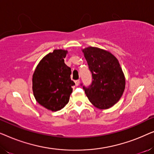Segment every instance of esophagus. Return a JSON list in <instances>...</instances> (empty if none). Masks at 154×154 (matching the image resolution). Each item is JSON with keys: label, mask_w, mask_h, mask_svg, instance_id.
<instances>
[{"label": "esophagus", "mask_w": 154, "mask_h": 154, "mask_svg": "<svg viewBox=\"0 0 154 154\" xmlns=\"http://www.w3.org/2000/svg\"><path fill=\"white\" fill-rule=\"evenodd\" d=\"M75 84L76 86L79 85L80 84V80H76V81H75Z\"/></svg>", "instance_id": "esophagus-1"}]
</instances>
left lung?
I'll return each mask as SVG.
<instances>
[{
	"label": "left lung",
	"mask_w": 154,
	"mask_h": 154,
	"mask_svg": "<svg viewBox=\"0 0 154 154\" xmlns=\"http://www.w3.org/2000/svg\"><path fill=\"white\" fill-rule=\"evenodd\" d=\"M92 81L83 90L90 102L101 109H109L119 102L125 86L123 71L117 59L106 50L89 47L83 50Z\"/></svg>",
	"instance_id": "left-lung-1"
}]
</instances>
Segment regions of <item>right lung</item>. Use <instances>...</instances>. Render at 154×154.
<instances>
[{"label": "right lung", "instance_id": "obj_1", "mask_svg": "<svg viewBox=\"0 0 154 154\" xmlns=\"http://www.w3.org/2000/svg\"><path fill=\"white\" fill-rule=\"evenodd\" d=\"M67 51L54 50L44 57L33 75V92L41 106L52 111L60 110L69 102L75 83L70 67L64 63Z\"/></svg>", "mask_w": 154, "mask_h": 154}]
</instances>
